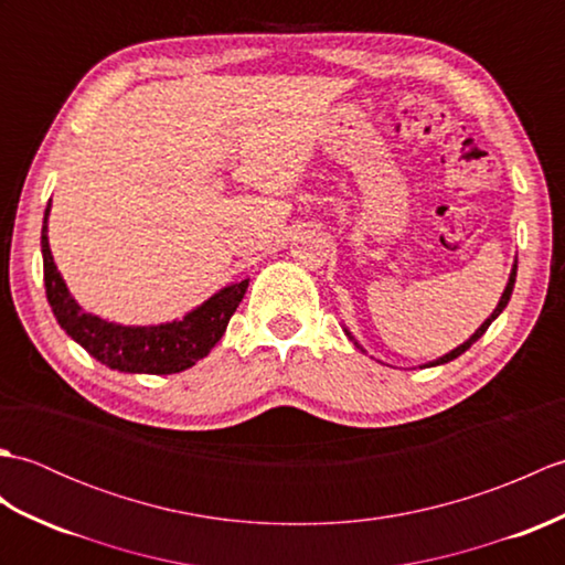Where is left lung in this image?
Here are the masks:
<instances>
[{
    "label": "left lung",
    "mask_w": 565,
    "mask_h": 565,
    "mask_svg": "<svg viewBox=\"0 0 565 565\" xmlns=\"http://www.w3.org/2000/svg\"><path fill=\"white\" fill-rule=\"evenodd\" d=\"M514 279H518V262H514L512 264V271H510V279H508V286H505V291H502V296H500V301H498V306H495V310H493V313H490L488 318H486V322H483V326L481 328H478L473 334H471V338H468L463 344H459V347H456V350H451L449 354H444V356H439V359H435V362H429V364H425V366H439V364H447V362H451V359H456V356H461L466 350H468V347H471L476 340H481L483 338V332L490 328V322H493L500 313H502V310H505V306L510 303V296H512V289H514ZM347 332V338H350L356 347H359V350H362L364 352V347L362 344H359L354 338H352V332L350 330H344Z\"/></svg>",
    "instance_id": "left-lung-1"
}]
</instances>
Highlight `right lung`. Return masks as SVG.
Wrapping results in <instances>:
<instances>
[{
  "label": "right lung",
  "instance_id": "obj_1",
  "mask_svg": "<svg viewBox=\"0 0 565 565\" xmlns=\"http://www.w3.org/2000/svg\"><path fill=\"white\" fill-rule=\"evenodd\" d=\"M47 213H51V201H47L41 231L47 303L53 308L57 326L97 362L124 374H179L194 366L218 344L227 322L243 301L249 279L225 286L179 320L160 322V326H118V322L87 313L72 298L47 245Z\"/></svg>",
  "mask_w": 565,
  "mask_h": 565
}]
</instances>
